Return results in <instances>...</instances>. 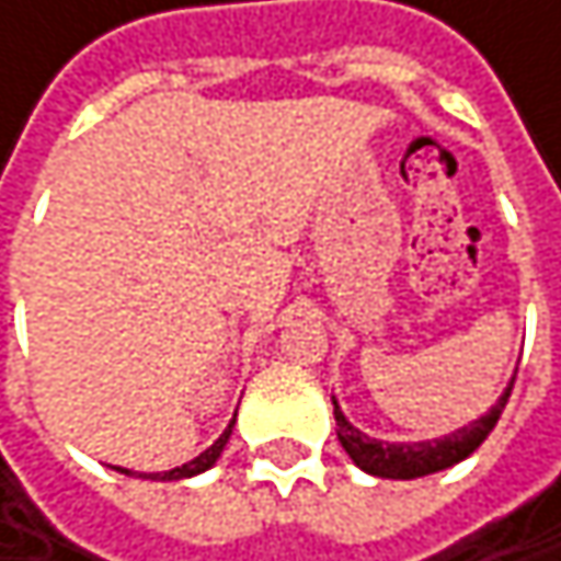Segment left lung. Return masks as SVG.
<instances>
[{
  "mask_svg": "<svg viewBox=\"0 0 561 561\" xmlns=\"http://www.w3.org/2000/svg\"><path fill=\"white\" fill-rule=\"evenodd\" d=\"M513 381L516 375L510 378V385L503 388L500 401L480 414L477 421H470L467 427L454 431V434H444V437H434V440H417V444H398V440H378V437H368L365 431H358L339 408V401L332 398L335 404V431H339V440L345 447V454L355 460V467H362L365 473L371 477H381V480H417V477H427V473H440L460 460H467L486 437L490 431L496 427L506 401H510V391H513Z\"/></svg>",
  "mask_w": 561,
  "mask_h": 561,
  "instance_id": "obj_1",
  "label": "left lung"
}]
</instances>
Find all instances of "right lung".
Returning a JSON list of instances; mask_svg holds the SVG:
<instances>
[{
    "label": "right lung",
    "instance_id": "1",
    "mask_svg": "<svg viewBox=\"0 0 561 561\" xmlns=\"http://www.w3.org/2000/svg\"><path fill=\"white\" fill-rule=\"evenodd\" d=\"M232 424H236V417L229 421V427L199 454V457H193L190 463H183V467H173V470H163V473H140V480H190V477H196V473H206L216 460H219V454H222V447H226V440H229V434H232ZM117 473H127V477H134L130 470H124V467H114Z\"/></svg>",
    "mask_w": 561,
    "mask_h": 561
}]
</instances>
